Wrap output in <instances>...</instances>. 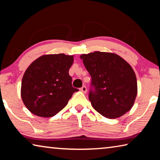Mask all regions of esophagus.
Here are the masks:
<instances>
[{
	"label": "esophagus",
	"mask_w": 160,
	"mask_h": 160,
	"mask_svg": "<svg viewBox=\"0 0 160 160\" xmlns=\"http://www.w3.org/2000/svg\"><path fill=\"white\" fill-rule=\"evenodd\" d=\"M80 90L81 92H84V93H86L87 92V88L85 86H82V88L80 89Z\"/></svg>",
	"instance_id": "esophagus-1"
}]
</instances>
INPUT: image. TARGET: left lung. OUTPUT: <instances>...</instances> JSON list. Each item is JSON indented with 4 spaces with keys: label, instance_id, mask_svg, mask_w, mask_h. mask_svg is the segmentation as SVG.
<instances>
[{
    "label": "left lung",
    "instance_id": "8db88e82",
    "mask_svg": "<svg viewBox=\"0 0 160 160\" xmlns=\"http://www.w3.org/2000/svg\"><path fill=\"white\" fill-rule=\"evenodd\" d=\"M92 78L89 99L97 112L108 118L125 114L137 96V80L132 67L116 53L95 51L80 56Z\"/></svg>",
    "mask_w": 160,
    "mask_h": 160
}]
</instances>
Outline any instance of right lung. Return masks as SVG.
Returning a JSON list of instances; mask_svg holds the SVG:
<instances>
[{"instance_id": "obj_1", "label": "right lung", "mask_w": 160, "mask_h": 160, "mask_svg": "<svg viewBox=\"0 0 160 160\" xmlns=\"http://www.w3.org/2000/svg\"><path fill=\"white\" fill-rule=\"evenodd\" d=\"M73 56L64 53L40 56L24 73L21 97L29 112L41 117H51L66 106L78 91L72 86L69 69Z\"/></svg>"}]
</instances>
